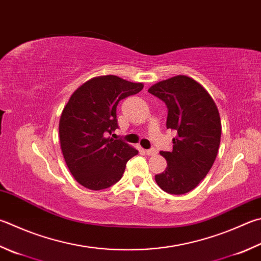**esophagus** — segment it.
<instances>
[{
	"label": "esophagus",
	"instance_id": "1",
	"mask_svg": "<svg viewBox=\"0 0 261 261\" xmlns=\"http://www.w3.org/2000/svg\"><path fill=\"white\" fill-rule=\"evenodd\" d=\"M146 154L148 156H155L156 154H158V150H156L155 148H150V149H147L146 150Z\"/></svg>",
	"mask_w": 261,
	"mask_h": 261
}]
</instances>
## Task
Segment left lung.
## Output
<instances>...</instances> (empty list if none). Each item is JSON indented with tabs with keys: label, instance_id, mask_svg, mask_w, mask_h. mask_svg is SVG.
Wrapping results in <instances>:
<instances>
[{
	"label": "left lung",
	"instance_id": "1",
	"mask_svg": "<svg viewBox=\"0 0 261 261\" xmlns=\"http://www.w3.org/2000/svg\"><path fill=\"white\" fill-rule=\"evenodd\" d=\"M168 107L167 127L177 132L172 151H161L168 163L155 181L169 194L193 191L212 168L220 145L221 122L209 92L186 75H177L148 89Z\"/></svg>",
	"mask_w": 261,
	"mask_h": 261
}]
</instances>
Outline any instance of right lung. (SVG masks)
Segmentation results:
<instances>
[{
  "label": "right lung",
  "mask_w": 261,
  "mask_h": 261,
  "mask_svg": "<svg viewBox=\"0 0 261 261\" xmlns=\"http://www.w3.org/2000/svg\"><path fill=\"white\" fill-rule=\"evenodd\" d=\"M143 88V83L103 75L83 83L66 103L59 121L60 148L70 173L85 188L111 187L122 178L127 161L138 154L124 141L107 136L118 127L117 103Z\"/></svg>",
  "instance_id": "1"
}]
</instances>
